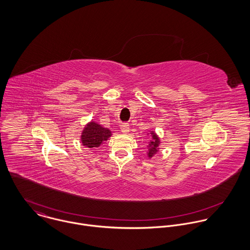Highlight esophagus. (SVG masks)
<instances>
[{
    "label": "esophagus",
    "instance_id": "obj_1",
    "mask_svg": "<svg viewBox=\"0 0 250 250\" xmlns=\"http://www.w3.org/2000/svg\"><path fill=\"white\" fill-rule=\"evenodd\" d=\"M120 130L122 133H128L130 131V125L128 123H123L120 125Z\"/></svg>",
    "mask_w": 250,
    "mask_h": 250
}]
</instances>
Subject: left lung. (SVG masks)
I'll list each match as a JSON object with an SVG mask.
<instances>
[{
    "label": "left lung",
    "instance_id": "1",
    "mask_svg": "<svg viewBox=\"0 0 250 250\" xmlns=\"http://www.w3.org/2000/svg\"><path fill=\"white\" fill-rule=\"evenodd\" d=\"M152 138H153V142H151V145H152V147L150 148V150H149V153H148V156L149 157H152L156 152H157V149H158V145H159V142H160V140H159V138L156 136V134H154V133H152Z\"/></svg>",
    "mask_w": 250,
    "mask_h": 250
}]
</instances>
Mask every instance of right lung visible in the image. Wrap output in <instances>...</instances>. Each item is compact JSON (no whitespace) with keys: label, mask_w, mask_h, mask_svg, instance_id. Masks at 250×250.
I'll return each mask as SVG.
<instances>
[{"label":"right lung","mask_w":250,"mask_h":250,"mask_svg":"<svg viewBox=\"0 0 250 250\" xmlns=\"http://www.w3.org/2000/svg\"><path fill=\"white\" fill-rule=\"evenodd\" d=\"M110 136L111 133L108 129L103 128L95 122H90L83 129L81 140L83 146L93 148L100 146V144L106 142Z\"/></svg>","instance_id":"add662e5"}]
</instances>
